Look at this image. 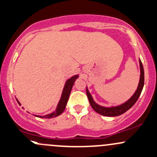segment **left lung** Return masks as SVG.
Masks as SVG:
<instances>
[{"mask_svg": "<svg viewBox=\"0 0 157 157\" xmlns=\"http://www.w3.org/2000/svg\"><path fill=\"white\" fill-rule=\"evenodd\" d=\"M139 65H140V79L139 83L138 85L137 90L134 93V94L130 97V99H128L125 102H124L121 105L117 106H112V107H105V106H101L96 103L95 101L93 99L92 96L90 95V92H89L87 87H86V93H87V98L89 99V102H90V105H91L92 109H94L95 112H97L98 114H102L103 116H107V117H116V116H119L121 114L125 113L126 111L129 110L132 106H133L136 101L138 100L139 97L141 95V93L142 91L143 87H144V68H143L142 63H141V60L139 59Z\"/></svg>", "mask_w": 157, "mask_h": 157, "instance_id": "8db88e82", "label": "left lung"}]
</instances>
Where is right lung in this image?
<instances>
[{"label": "right lung", "instance_id": "right-lung-1", "mask_svg": "<svg viewBox=\"0 0 157 157\" xmlns=\"http://www.w3.org/2000/svg\"><path fill=\"white\" fill-rule=\"evenodd\" d=\"M78 75H75L72 76L71 78L67 79L66 81V83L64 87H63V92H62L61 94V97H60V101H59L58 105H57L56 108V110L55 112H53L51 114H46V115L44 116H40V115H35L38 117H41V118H52V117H58V116L61 114L63 113V111H64L66 105H67V102H68V99H69V97H70V92H71L72 88V86H73L74 83H75V80L76 78H78ZM18 102V103L19 105H21L19 102H18V99H16Z\"/></svg>", "mask_w": 157, "mask_h": 157}]
</instances>
